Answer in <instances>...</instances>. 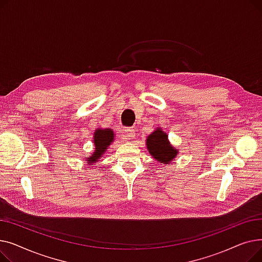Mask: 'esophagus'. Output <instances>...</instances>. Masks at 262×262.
Listing matches in <instances>:
<instances>
[{
    "label": "esophagus",
    "mask_w": 262,
    "mask_h": 262,
    "mask_svg": "<svg viewBox=\"0 0 262 262\" xmlns=\"http://www.w3.org/2000/svg\"><path fill=\"white\" fill-rule=\"evenodd\" d=\"M124 136L126 139H132L135 137V129L133 127H126L124 129Z\"/></svg>",
    "instance_id": "esophagus-1"
}]
</instances>
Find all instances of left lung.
I'll use <instances>...</instances> for the list:
<instances>
[{
	"label": "left lung",
	"instance_id": "1",
	"mask_svg": "<svg viewBox=\"0 0 262 262\" xmlns=\"http://www.w3.org/2000/svg\"><path fill=\"white\" fill-rule=\"evenodd\" d=\"M146 146L149 150V154L160 163L168 164L177 155V149L170 144L168 135L161 129H156L147 137Z\"/></svg>",
	"mask_w": 262,
	"mask_h": 262
}]
</instances>
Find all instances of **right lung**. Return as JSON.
Returning a JSON list of instances; mask_svg holds the SVG:
<instances>
[{"instance_id": "right-lung-1", "label": "right lung", "mask_w": 262, "mask_h": 262, "mask_svg": "<svg viewBox=\"0 0 262 262\" xmlns=\"http://www.w3.org/2000/svg\"><path fill=\"white\" fill-rule=\"evenodd\" d=\"M114 132L112 129H98L94 133V145L95 149L91 157L87 158V162L92 164V162L98 161V159L103 155V153L108 147V145L114 141Z\"/></svg>"}]
</instances>
